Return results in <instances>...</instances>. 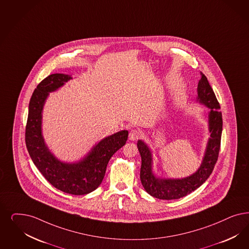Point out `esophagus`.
<instances>
[{"label":"esophagus","instance_id":"esophagus-1","mask_svg":"<svg viewBox=\"0 0 249 249\" xmlns=\"http://www.w3.org/2000/svg\"><path fill=\"white\" fill-rule=\"evenodd\" d=\"M141 135V131L139 129H131L129 131V139L130 141H136Z\"/></svg>","mask_w":249,"mask_h":249}]
</instances>
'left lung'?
Wrapping results in <instances>:
<instances>
[{"label": "left lung", "mask_w": 249, "mask_h": 249, "mask_svg": "<svg viewBox=\"0 0 249 249\" xmlns=\"http://www.w3.org/2000/svg\"><path fill=\"white\" fill-rule=\"evenodd\" d=\"M196 102L210 109L208 113V138L205 152L197 171L183 178H164L157 177L153 171V154L151 148L142 140L137 142L142 157L140 178L148 194L160 199H177L185 197L196 190L213 173L221 145L223 131V118L220 105L207 77L201 73L197 85Z\"/></svg>", "instance_id": "1"}]
</instances>
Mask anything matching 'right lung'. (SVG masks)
I'll return each mask as SVG.
<instances>
[{"instance_id": "right-lung-1", "label": "right lung", "mask_w": 249, "mask_h": 249, "mask_svg": "<svg viewBox=\"0 0 249 249\" xmlns=\"http://www.w3.org/2000/svg\"><path fill=\"white\" fill-rule=\"evenodd\" d=\"M71 79L69 74L54 73L36 86L28 107L26 144L35 165L54 188L71 195H86L102 183L107 163L112 155L125 145L129 131L123 129L104 138L77 162H63L53 155L42 133L44 105L50 93Z\"/></svg>"}]
</instances>
